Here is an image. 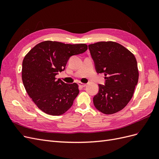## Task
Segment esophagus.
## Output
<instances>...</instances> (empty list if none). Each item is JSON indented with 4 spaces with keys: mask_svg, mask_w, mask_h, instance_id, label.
Instances as JSON below:
<instances>
[{
    "mask_svg": "<svg viewBox=\"0 0 159 159\" xmlns=\"http://www.w3.org/2000/svg\"><path fill=\"white\" fill-rule=\"evenodd\" d=\"M79 85L81 88H84L86 86V84H84V83H81V82H79Z\"/></svg>",
    "mask_w": 159,
    "mask_h": 159,
    "instance_id": "obj_1",
    "label": "esophagus"
}]
</instances>
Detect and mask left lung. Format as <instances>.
<instances>
[{
	"label": "left lung",
	"instance_id": "obj_1",
	"mask_svg": "<svg viewBox=\"0 0 159 159\" xmlns=\"http://www.w3.org/2000/svg\"><path fill=\"white\" fill-rule=\"evenodd\" d=\"M97 73L105 74V84H99L93 104L102 113L111 115L122 110L131 99L139 80L137 60L119 43L108 41L89 44Z\"/></svg>",
	"mask_w": 159,
	"mask_h": 159
}]
</instances>
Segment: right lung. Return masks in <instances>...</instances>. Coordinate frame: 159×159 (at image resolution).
I'll list each match as a JSON object with an SVG mask.
<instances>
[{
    "mask_svg": "<svg viewBox=\"0 0 159 159\" xmlns=\"http://www.w3.org/2000/svg\"><path fill=\"white\" fill-rule=\"evenodd\" d=\"M87 49L85 44L47 40L36 44L25 56L22 82L28 95L43 112L57 116L72 106L80 92L78 85L65 84L56 75L64 70L71 56L82 54Z\"/></svg>",
    "mask_w": 159,
    "mask_h": 159,
    "instance_id": "1",
    "label": "right lung"
}]
</instances>
